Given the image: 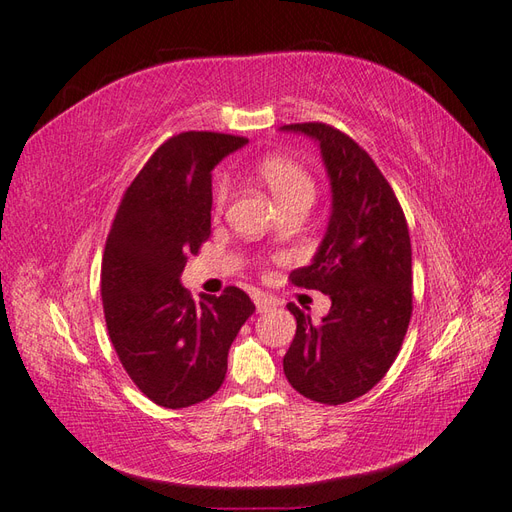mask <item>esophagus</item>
<instances>
[{
  "instance_id": "obj_1",
  "label": "esophagus",
  "mask_w": 512,
  "mask_h": 512,
  "mask_svg": "<svg viewBox=\"0 0 512 512\" xmlns=\"http://www.w3.org/2000/svg\"><path fill=\"white\" fill-rule=\"evenodd\" d=\"M254 304H256L258 313H267V310L278 306V302H276V299H273L271 295H258V297L254 299Z\"/></svg>"
}]
</instances>
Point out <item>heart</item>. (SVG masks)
Instances as JSON below:
<instances>
[{
  "label": "heart",
  "mask_w": 512,
  "mask_h": 512,
  "mask_svg": "<svg viewBox=\"0 0 512 512\" xmlns=\"http://www.w3.org/2000/svg\"><path fill=\"white\" fill-rule=\"evenodd\" d=\"M256 178L263 182L273 199L280 204L282 210L297 204H313L315 199V180L310 173L299 165L297 160L284 154H271L256 162ZM228 197V184L219 182L215 191L217 206H223Z\"/></svg>",
  "instance_id": "b5f03b06"
}]
</instances>
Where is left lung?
<instances>
[{
    "mask_svg": "<svg viewBox=\"0 0 512 512\" xmlns=\"http://www.w3.org/2000/svg\"><path fill=\"white\" fill-rule=\"evenodd\" d=\"M284 132L313 139L332 189L328 230L313 263L291 273L302 289L330 295V313L313 321L295 304V339L284 376L321 404L365 395L389 371L413 315V252L404 210L376 162L326 123H291Z\"/></svg>",
    "mask_w": 512,
    "mask_h": 512,
    "instance_id": "1",
    "label": "left lung"
}]
</instances>
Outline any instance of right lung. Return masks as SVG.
Masks as SVG:
<instances>
[{
  "label": "right lung",
  "mask_w": 512,
  "mask_h": 512,
  "mask_svg": "<svg viewBox=\"0 0 512 512\" xmlns=\"http://www.w3.org/2000/svg\"><path fill=\"white\" fill-rule=\"evenodd\" d=\"M247 139L171 136L145 162L117 208L102 260L110 341L132 382L165 408L219 391L230 345L256 306L236 286L195 304L180 284L186 258L210 236L213 171Z\"/></svg>",
  "instance_id": "right-lung-1"
}]
</instances>
